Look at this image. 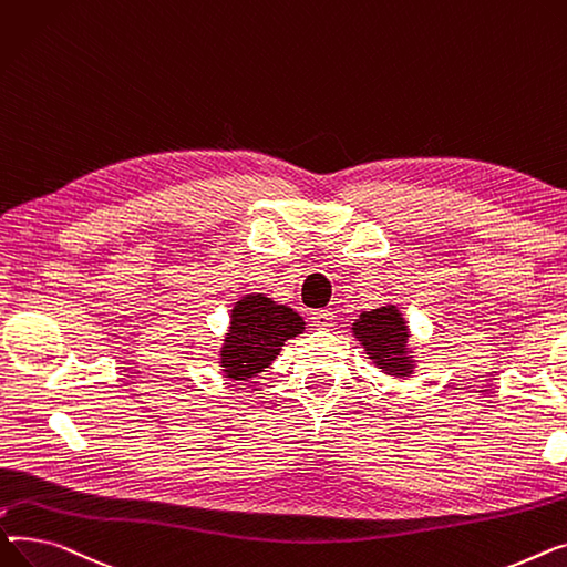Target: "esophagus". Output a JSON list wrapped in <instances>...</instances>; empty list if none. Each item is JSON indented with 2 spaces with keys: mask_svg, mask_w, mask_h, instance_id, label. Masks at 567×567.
I'll use <instances>...</instances> for the list:
<instances>
[{
  "mask_svg": "<svg viewBox=\"0 0 567 567\" xmlns=\"http://www.w3.org/2000/svg\"><path fill=\"white\" fill-rule=\"evenodd\" d=\"M334 318H337V316L331 313V311H327V309L311 313V322H313V327H318V329H329L331 324H334Z\"/></svg>",
  "mask_w": 567,
  "mask_h": 567,
  "instance_id": "34e87169",
  "label": "esophagus"
}]
</instances>
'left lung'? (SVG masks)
Instances as JSON below:
<instances>
[{
	"label": "left lung",
	"instance_id": "obj_1",
	"mask_svg": "<svg viewBox=\"0 0 567 567\" xmlns=\"http://www.w3.org/2000/svg\"><path fill=\"white\" fill-rule=\"evenodd\" d=\"M352 337L384 375L395 380L414 375L416 359L410 346V324L395 305L359 313L352 322Z\"/></svg>",
	"mask_w": 567,
	"mask_h": 567
}]
</instances>
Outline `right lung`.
Listing matches in <instances>:
<instances>
[{
  "label": "right lung",
  "mask_w": 567,
  "mask_h": 567,
  "mask_svg": "<svg viewBox=\"0 0 567 567\" xmlns=\"http://www.w3.org/2000/svg\"><path fill=\"white\" fill-rule=\"evenodd\" d=\"M228 318L217 363L224 378L238 382L262 373L279 357L284 343L307 329L302 316L262 292L240 297Z\"/></svg>",
  "instance_id": "obj_1"
}]
</instances>
